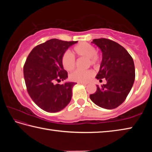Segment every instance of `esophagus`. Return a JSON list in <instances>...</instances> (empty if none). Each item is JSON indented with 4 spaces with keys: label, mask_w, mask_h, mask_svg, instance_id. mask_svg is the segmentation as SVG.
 I'll return each mask as SVG.
<instances>
[{
    "label": "esophagus",
    "mask_w": 152,
    "mask_h": 152,
    "mask_svg": "<svg viewBox=\"0 0 152 152\" xmlns=\"http://www.w3.org/2000/svg\"><path fill=\"white\" fill-rule=\"evenodd\" d=\"M79 84H83V85H86L87 83H84V82H78Z\"/></svg>",
    "instance_id": "34e87169"
}]
</instances>
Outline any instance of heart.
Listing matches in <instances>:
<instances>
[{"mask_svg": "<svg viewBox=\"0 0 152 152\" xmlns=\"http://www.w3.org/2000/svg\"><path fill=\"white\" fill-rule=\"evenodd\" d=\"M73 53L77 57L88 58V64L96 67L99 63V56L94 45L88 43L82 42L74 46ZM61 64L67 71H72L76 66V60L74 56L68 52H65L61 56ZM94 76V72L91 70L86 71L76 70L70 74V79L77 82H87Z\"/></svg>", "mask_w": 152, "mask_h": 152, "instance_id": "b5f03b06", "label": "heart"}]
</instances>
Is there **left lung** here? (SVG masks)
Instances as JSON below:
<instances>
[{"instance_id": "8db88e82", "label": "left lung", "mask_w": 152, "mask_h": 152, "mask_svg": "<svg viewBox=\"0 0 152 152\" xmlns=\"http://www.w3.org/2000/svg\"><path fill=\"white\" fill-rule=\"evenodd\" d=\"M92 43L101 49L102 54L96 78L100 82L105 78L107 84L96 85V91L90 98L100 107L115 109L125 101L133 86L135 77L133 60L123 46L114 41L101 38Z\"/></svg>"}]
</instances>
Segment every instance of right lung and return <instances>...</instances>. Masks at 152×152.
<instances>
[{
  "instance_id": "right-lung-1",
  "label": "right lung",
  "mask_w": 152,
  "mask_h": 152,
  "mask_svg": "<svg viewBox=\"0 0 152 152\" xmlns=\"http://www.w3.org/2000/svg\"><path fill=\"white\" fill-rule=\"evenodd\" d=\"M76 42L51 39L33 49L25 61L23 74L27 90L33 102L49 113L64 109L70 102L76 82L57 84L68 78L61 56Z\"/></svg>"
}]
</instances>
